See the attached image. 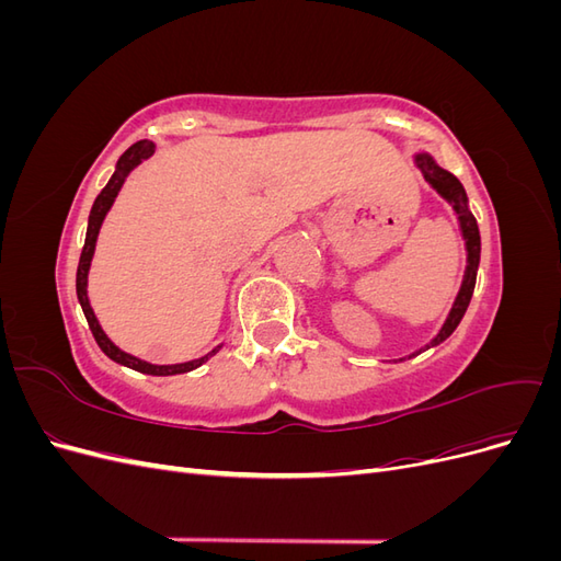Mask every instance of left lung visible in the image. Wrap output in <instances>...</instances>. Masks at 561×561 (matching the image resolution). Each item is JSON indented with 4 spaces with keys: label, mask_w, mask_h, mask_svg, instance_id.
I'll use <instances>...</instances> for the list:
<instances>
[{
    "label": "left lung",
    "mask_w": 561,
    "mask_h": 561,
    "mask_svg": "<svg viewBox=\"0 0 561 561\" xmlns=\"http://www.w3.org/2000/svg\"><path fill=\"white\" fill-rule=\"evenodd\" d=\"M414 163H416L419 171L423 173V180H426L433 186V190L449 203L456 219H458V229H461L463 243H466V271H463L461 287H458V295H456L451 309H449V313L443 322V328H439V332L431 339V344H426L423 348H419L416 353H412L410 358H414V355H419L421 351H428L437 344H443L445 339L458 328V322H461V318L468 309V304H470V297H472V290H474V280H478V266H480V229H478V222H474V217L468 208V196H466L463 184L458 182V178H454L449 171H445V168H439L437 161L428 154V151H416Z\"/></svg>",
    "instance_id": "8db88e82"
}]
</instances>
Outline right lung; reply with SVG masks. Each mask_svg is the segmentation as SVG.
<instances>
[{"label": "right lung", "instance_id": "obj_1", "mask_svg": "<svg viewBox=\"0 0 561 561\" xmlns=\"http://www.w3.org/2000/svg\"><path fill=\"white\" fill-rule=\"evenodd\" d=\"M157 151V145L151 140H140L130 145L122 157H118L116 161V168L114 173L110 178V182L105 184V190L98 194V198L93 201V208H91V215H89V227H87V241H83V250H81V257H79V266H77V299L81 304V311L83 316H87L89 320V328L95 336L98 346L103 348V353L107 355L110 360L124 365V367H130L135 371H142V375H151V377H171V375H184V371H192L196 367H201L203 363H208L213 355L222 348V344L215 346L210 353L201 355V358L196 360H186V363H175V365H154V363H147V360H140L135 358V355L126 353L118 348L112 339L105 334V330L100 328V322L93 313V307L89 301V271H91V262H93V254H95V243H98V233H100V227H103L105 217L110 213V208L114 206V201L118 196V192H122V186L126 182V178L130 175V171H135L145 159H149L151 154Z\"/></svg>", "mask_w": 561, "mask_h": 561}]
</instances>
